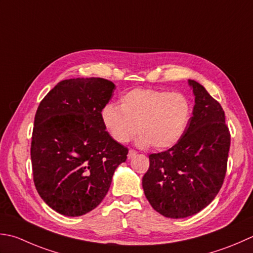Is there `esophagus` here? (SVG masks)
<instances>
[{"label": "esophagus", "instance_id": "34e87169", "mask_svg": "<svg viewBox=\"0 0 253 253\" xmlns=\"http://www.w3.org/2000/svg\"><path fill=\"white\" fill-rule=\"evenodd\" d=\"M136 155H137V151L130 149V150H129V152H128L127 157H128V159H131V158H133V157H135Z\"/></svg>", "mask_w": 253, "mask_h": 253}]
</instances>
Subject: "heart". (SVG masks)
Wrapping results in <instances>:
<instances>
[{"label":"heart","instance_id":"b5f03b06","mask_svg":"<svg viewBox=\"0 0 253 253\" xmlns=\"http://www.w3.org/2000/svg\"><path fill=\"white\" fill-rule=\"evenodd\" d=\"M191 117V103L181 93L133 88L121 97L120 107L107 104L103 124L112 138L127 143L136 135L137 145L165 150L180 141Z\"/></svg>","mask_w":253,"mask_h":253}]
</instances>
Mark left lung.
Returning a JSON list of instances; mask_svg holds the SVG:
<instances>
[{
	"mask_svg": "<svg viewBox=\"0 0 253 253\" xmlns=\"http://www.w3.org/2000/svg\"><path fill=\"white\" fill-rule=\"evenodd\" d=\"M195 96L192 117L176 145L149 156L142 187L153 210L185 218L210 205L227 171L230 132L225 112L199 82L189 80Z\"/></svg>",
	"mask_w": 253,
	"mask_h": 253,
	"instance_id": "1",
	"label": "left lung"
}]
</instances>
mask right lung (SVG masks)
I'll use <instances>...</instances> for the list:
<instances>
[{"label":"right lung","mask_w":253,"mask_h":253,"mask_svg":"<svg viewBox=\"0 0 253 253\" xmlns=\"http://www.w3.org/2000/svg\"><path fill=\"white\" fill-rule=\"evenodd\" d=\"M115 84L102 78L59 82L35 115L31 158L38 194L53 211L81 216L95 209L110 189L128 149L105 129L102 111Z\"/></svg>","instance_id":"right-lung-1"}]
</instances>
